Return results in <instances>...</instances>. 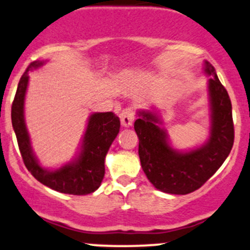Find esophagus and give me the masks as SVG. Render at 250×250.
<instances>
[{"label": "esophagus", "instance_id": "1", "mask_svg": "<svg viewBox=\"0 0 250 250\" xmlns=\"http://www.w3.org/2000/svg\"><path fill=\"white\" fill-rule=\"evenodd\" d=\"M136 109L133 107H126L120 113V122L124 127H130L133 124V119H135Z\"/></svg>", "mask_w": 250, "mask_h": 250}]
</instances>
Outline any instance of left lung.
I'll use <instances>...</instances> for the list:
<instances>
[{
	"label": "left lung",
	"instance_id": "obj_1",
	"mask_svg": "<svg viewBox=\"0 0 250 250\" xmlns=\"http://www.w3.org/2000/svg\"><path fill=\"white\" fill-rule=\"evenodd\" d=\"M211 109L210 138L204 146L180 152L169 146L168 136L157 125L156 114L139 111L135 122L138 136V155L147 180L162 192L188 194L200 188L218 170L233 146L232 108L229 94L219 81L216 70L205 62Z\"/></svg>",
	"mask_w": 250,
	"mask_h": 250
}]
</instances>
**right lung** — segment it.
<instances>
[{"mask_svg":"<svg viewBox=\"0 0 250 250\" xmlns=\"http://www.w3.org/2000/svg\"><path fill=\"white\" fill-rule=\"evenodd\" d=\"M42 64L44 62L39 61L29 64L19 81L12 104V124L23 163L34 178L50 188L65 194H89L98 189L103 181L104 157L119 133L120 120L112 112L92 114L83 137L81 152L76 160L56 170L42 168L33 154L23 118V104L29 79L28 71L39 68Z\"/></svg>","mask_w":250,"mask_h":250,"instance_id":"add662e5","label":"right lung"}]
</instances>
